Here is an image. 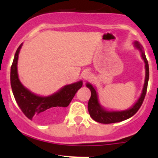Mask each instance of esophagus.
Masks as SVG:
<instances>
[{
	"mask_svg": "<svg viewBox=\"0 0 158 158\" xmlns=\"http://www.w3.org/2000/svg\"><path fill=\"white\" fill-rule=\"evenodd\" d=\"M81 77L84 80H89V79H90V78L92 77V74H91V73L89 72V71L85 70L82 72Z\"/></svg>",
	"mask_w": 158,
	"mask_h": 158,
	"instance_id": "esophagus-1",
	"label": "esophagus"
}]
</instances>
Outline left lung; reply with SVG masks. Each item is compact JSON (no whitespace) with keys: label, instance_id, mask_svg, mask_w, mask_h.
<instances>
[{"label":"left lung","instance_id":"left-lung-1","mask_svg":"<svg viewBox=\"0 0 158 158\" xmlns=\"http://www.w3.org/2000/svg\"><path fill=\"white\" fill-rule=\"evenodd\" d=\"M134 47L140 52L141 57L144 61L145 69H146V75H145V81L143 88H142V93H141L139 98L137 100L135 104L130 108L126 110H120V111H114V110H107L105 107L100 104L98 99V93L96 91V89L89 82L86 83V87L89 88L91 91V97L89 99L88 103V110H89V115L96 122L100 123H114L122 122L126 120L127 118L133 116L137 111H139L142 105V102L144 100L146 96V90H147L148 81H149V64L146 58L143 47L138 41L134 42Z\"/></svg>","mask_w":158,"mask_h":158}]
</instances>
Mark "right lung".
<instances>
[{
	"instance_id": "1",
	"label": "right lung",
	"mask_w": 158,
	"mask_h": 158,
	"mask_svg": "<svg viewBox=\"0 0 158 158\" xmlns=\"http://www.w3.org/2000/svg\"><path fill=\"white\" fill-rule=\"evenodd\" d=\"M23 43L16 50L10 73L11 87L18 106L31 120L35 118L45 121L58 116L64 107L69 105L78 89L81 88L83 81L81 80L66 85L50 96H43L32 93L20 82L18 75V58Z\"/></svg>"
}]
</instances>
